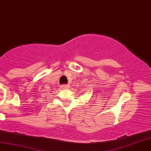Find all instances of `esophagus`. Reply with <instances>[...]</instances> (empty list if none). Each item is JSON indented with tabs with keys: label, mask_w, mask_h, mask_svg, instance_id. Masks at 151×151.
<instances>
[{
	"label": "esophagus",
	"mask_w": 151,
	"mask_h": 151,
	"mask_svg": "<svg viewBox=\"0 0 151 151\" xmlns=\"http://www.w3.org/2000/svg\"><path fill=\"white\" fill-rule=\"evenodd\" d=\"M69 88V85H66V84H63V85L61 86V88L63 89H67V88Z\"/></svg>",
	"instance_id": "esophagus-1"
}]
</instances>
